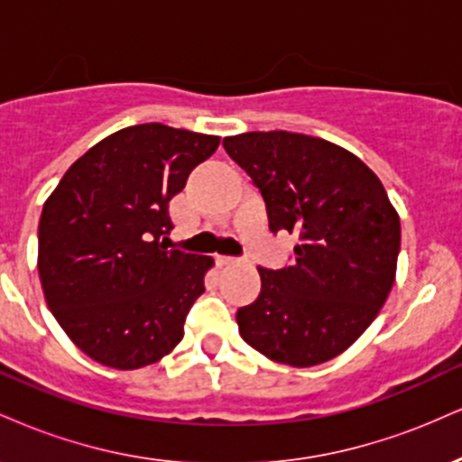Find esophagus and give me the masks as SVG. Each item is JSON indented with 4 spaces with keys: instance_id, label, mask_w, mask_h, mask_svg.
I'll use <instances>...</instances> for the list:
<instances>
[{
    "instance_id": "esophagus-1",
    "label": "esophagus",
    "mask_w": 462,
    "mask_h": 462,
    "mask_svg": "<svg viewBox=\"0 0 462 462\" xmlns=\"http://www.w3.org/2000/svg\"><path fill=\"white\" fill-rule=\"evenodd\" d=\"M215 261H217V264H219V267H226V264L236 263V258H232V256H217Z\"/></svg>"
}]
</instances>
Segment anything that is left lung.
I'll use <instances>...</instances> for the list:
<instances>
[{"label": "left lung", "instance_id": "1", "mask_svg": "<svg viewBox=\"0 0 462 462\" xmlns=\"http://www.w3.org/2000/svg\"><path fill=\"white\" fill-rule=\"evenodd\" d=\"M224 147L261 189L272 232L300 236L291 267H258L261 295L236 312L243 341L291 367L338 356L395 282L402 230L383 182L352 152L298 132H245Z\"/></svg>", "mask_w": 462, "mask_h": 462}]
</instances>
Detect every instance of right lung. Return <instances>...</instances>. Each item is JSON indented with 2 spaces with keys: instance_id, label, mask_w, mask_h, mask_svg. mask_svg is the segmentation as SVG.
<instances>
[{
  "instance_id": "right-lung-1",
  "label": "right lung",
  "mask_w": 462,
  "mask_h": 462,
  "mask_svg": "<svg viewBox=\"0 0 462 462\" xmlns=\"http://www.w3.org/2000/svg\"><path fill=\"white\" fill-rule=\"evenodd\" d=\"M219 136L130 125L62 176L41 213L45 301L87 356L113 369L158 363L182 341L213 258L169 249V201Z\"/></svg>"
}]
</instances>
